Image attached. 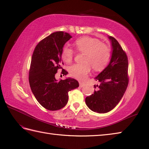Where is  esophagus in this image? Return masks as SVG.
Segmentation results:
<instances>
[{
    "mask_svg": "<svg viewBox=\"0 0 149 149\" xmlns=\"http://www.w3.org/2000/svg\"><path fill=\"white\" fill-rule=\"evenodd\" d=\"M79 84H80V87H84V86L85 85V84L84 83H83V82H79Z\"/></svg>",
    "mask_w": 149,
    "mask_h": 149,
    "instance_id": "34e87169",
    "label": "esophagus"
}]
</instances>
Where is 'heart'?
<instances>
[{
	"instance_id": "heart-1",
	"label": "heart",
	"mask_w": 149,
	"mask_h": 149,
	"mask_svg": "<svg viewBox=\"0 0 149 149\" xmlns=\"http://www.w3.org/2000/svg\"><path fill=\"white\" fill-rule=\"evenodd\" d=\"M77 49L80 52H85L82 63L71 65L69 72L72 77L84 80L87 77L91 70L100 71L104 69L109 64L111 57L110 47L97 38L85 36L77 40L75 42ZM74 50L68 46H65L62 51V58L67 63H70L73 59Z\"/></svg>"
}]
</instances>
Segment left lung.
<instances>
[{
	"instance_id": "1",
	"label": "left lung",
	"mask_w": 149,
	"mask_h": 149,
	"mask_svg": "<svg viewBox=\"0 0 149 149\" xmlns=\"http://www.w3.org/2000/svg\"><path fill=\"white\" fill-rule=\"evenodd\" d=\"M112 46L111 58L108 66L95 78L93 94L86 97L87 107L94 112L108 113L121 100L129 83L128 59L118 41L109 36Z\"/></svg>"
}]
</instances>
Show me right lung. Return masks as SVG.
Instances as JSON below:
<instances>
[{
  "label": "right lung",
  "mask_w": 149,
  "mask_h": 149,
  "mask_svg": "<svg viewBox=\"0 0 149 149\" xmlns=\"http://www.w3.org/2000/svg\"><path fill=\"white\" fill-rule=\"evenodd\" d=\"M72 36L64 31H56L42 40L35 47L31 57L29 82L32 92L42 107L50 111L64 108L68 102V92L79 87L75 79L57 80V70L62 69V51ZM61 74H68L62 69Z\"/></svg>",
  "instance_id": "obj_1"
}]
</instances>
